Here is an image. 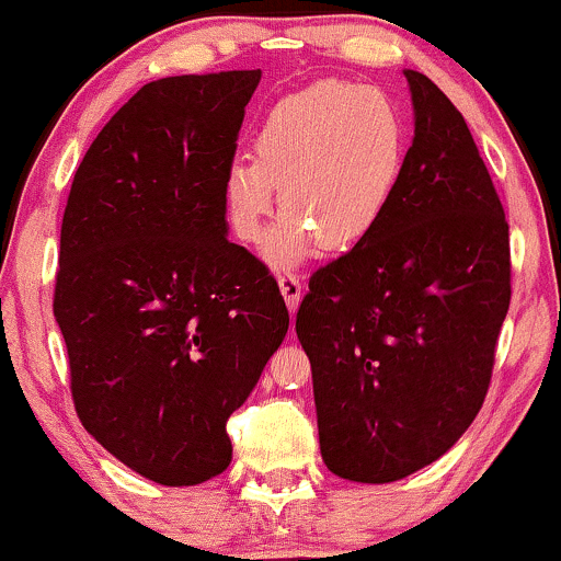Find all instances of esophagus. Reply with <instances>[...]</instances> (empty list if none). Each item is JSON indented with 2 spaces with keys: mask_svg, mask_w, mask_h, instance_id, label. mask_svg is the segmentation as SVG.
Wrapping results in <instances>:
<instances>
[{
  "mask_svg": "<svg viewBox=\"0 0 561 561\" xmlns=\"http://www.w3.org/2000/svg\"><path fill=\"white\" fill-rule=\"evenodd\" d=\"M279 289H282V295H285L287 308L295 313V308H298L300 295H302L300 279H298V276H295L293 272H282V274H279Z\"/></svg>",
  "mask_w": 561,
  "mask_h": 561,
  "instance_id": "esophagus-1",
  "label": "esophagus"
}]
</instances>
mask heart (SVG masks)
<instances>
[{"mask_svg": "<svg viewBox=\"0 0 561 561\" xmlns=\"http://www.w3.org/2000/svg\"><path fill=\"white\" fill-rule=\"evenodd\" d=\"M409 124L377 87L317 81L282 96L253 137L255 158H234L224 179L229 221L242 242H259L274 208L287 210L268 240L274 266L364 242L401 182Z\"/></svg>", "mask_w": 561, "mask_h": 561, "instance_id": "b5f03b06", "label": "heart"}]
</instances>
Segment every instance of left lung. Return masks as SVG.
<instances>
[{
    "mask_svg": "<svg viewBox=\"0 0 561 561\" xmlns=\"http://www.w3.org/2000/svg\"><path fill=\"white\" fill-rule=\"evenodd\" d=\"M414 141L377 229L313 272L295 332L313 371L321 459L356 482L433 465L491 385L512 300L508 224L440 89L405 70Z\"/></svg>",
    "mask_w": 561,
    "mask_h": 561,
    "instance_id": "obj_1",
    "label": "left lung"
}]
</instances>
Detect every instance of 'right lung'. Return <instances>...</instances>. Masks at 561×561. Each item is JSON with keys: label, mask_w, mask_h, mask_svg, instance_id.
<instances>
[{"label": "right lung", "mask_w": 561, "mask_h": 561, "mask_svg": "<svg viewBox=\"0 0 561 561\" xmlns=\"http://www.w3.org/2000/svg\"><path fill=\"white\" fill-rule=\"evenodd\" d=\"M259 81L145 83L96 134L62 216L53 311L76 414L160 485L229 467L227 420L289 327L268 268L227 240L224 179Z\"/></svg>", "instance_id": "right-lung-1"}]
</instances>
